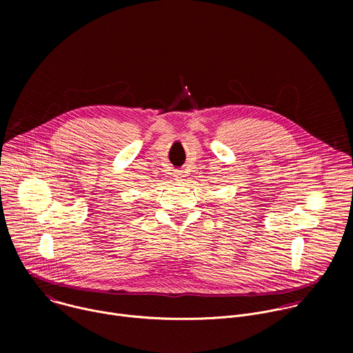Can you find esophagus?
I'll use <instances>...</instances> for the list:
<instances>
[{"label":"esophagus","instance_id":"34e87169","mask_svg":"<svg viewBox=\"0 0 353 353\" xmlns=\"http://www.w3.org/2000/svg\"><path fill=\"white\" fill-rule=\"evenodd\" d=\"M176 179H181V173H180V172L176 173Z\"/></svg>","mask_w":353,"mask_h":353}]
</instances>
